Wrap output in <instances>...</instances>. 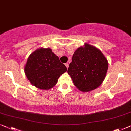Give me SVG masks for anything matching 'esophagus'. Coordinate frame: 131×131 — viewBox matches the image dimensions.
<instances>
[{
	"instance_id": "1",
	"label": "esophagus",
	"mask_w": 131,
	"mask_h": 131,
	"mask_svg": "<svg viewBox=\"0 0 131 131\" xmlns=\"http://www.w3.org/2000/svg\"><path fill=\"white\" fill-rule=\"evenodd\" d=\"M65 66H66V68H68V67H69V64H68V63H65Z\"/></svg>"
}]
</instances>
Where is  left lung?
Returning a JSON list of instances; mask_svg holds the SVG:
<instances>
[{
  "instance_id": "left-lung-1",
  "label": "left lung",
  "mask_w": 131,
  "mask_h": 131,
  "mask_svg": "<svg viewBox=\"0 0 131 131\" xmlns=\"http://www.w3.org/2000/svg\"><path fill=\"white\" fill-rule=\"evenodd\" d=\"M108 65L106 58L98 48L85 43L75 50L68 73L80 91L88 92L102 84Z\"/></svg>"
}]
</instances>
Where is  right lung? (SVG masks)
I'll return each instance as SVG.
<instances>
[{
  "label": "right lung",
  "mask_w": 131,
  "mask_h": 131,
  "mask_svg": "<svg viewBox=\"0 0 131 131\" xmlns=\"http://www.w3.org/2000/svg\"><path fill=\"white\" fill-rule=\"evenodd\" d=\"M66 71L65 65L50 48L35 50L28 56L24 66L25 74L31 84L45 90L53 88Z\"/></svg>",
  "instance_id": "1"
}]
</instances>
